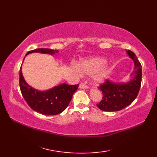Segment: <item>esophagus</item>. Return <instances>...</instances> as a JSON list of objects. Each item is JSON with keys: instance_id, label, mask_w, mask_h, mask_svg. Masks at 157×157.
<instances>
[{"instance_id": "34e87169", "label": "esophagus", "mask_w": 157, "mask_h": 157, "mask_svg": "<svg viewBox=\"0 0 157 157\" xmlns=\"http://www.w3.org/2000/svg\"><path fill=\"white\" fill-rule=\"evenodd\" d=\"M79 88H80V89H87V88H88V87L87 85H86L85 84L80 83L79 84Z\"/></svg>"}]
</instances>
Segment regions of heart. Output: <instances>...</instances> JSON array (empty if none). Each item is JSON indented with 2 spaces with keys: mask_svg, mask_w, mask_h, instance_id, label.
Wrapping results in <instances>:
<instances>
[{
  "mask_svg": "<svg viewBox=\"0 0 157 157\" xmlns=\"http://www.w3.org/2000/svg\"><path fill=\"white\" fill-rule=\"evenodd\" d=\"M105 59L96 57V58H92L91 59L80 61L78 64V68L73 67H72V69L77 73H80V72L83 74H92L101 67L105 63ZM105 77V71L101 70L100 71H98V73L94 75L93 79L95 82L99 84L103 81Z\"/></svg>",
  "mask_w": 157,
  "mask_h": 157,
  "instance_id": "obj_1",
  "label": "heart"
}]
</instances>
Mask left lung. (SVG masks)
Returning <instances> with one entry per match:
<instances>
[{"label": "left lung", "instance_id": "8db88e82", "mask_svg": "<svg viewBox=\"0 0 157 157\" xmlns=\"http://www.w3.org/2000/svg\"><path fill=\"white\" fill-rule=\"evenodd\" d=\"M134 62V70L131 75L132 79L126 83H115L106 80L99 89L103 94L101 101L97 104L103 111H117L126 107L135 100L139 93L141 83V65L134 52L126 51Z\"/></svg>", "mask_w": 157, "mask_h": 157}]
</instances>
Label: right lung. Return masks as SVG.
I'll list each match as a JSON object with an SVG mask.
<instances>
[{"instance_id": "right-lung-1", "label": "right lung", "mask_w": 157, "mask_h": 157, "mask_svg": "<svg viewBox=\"0 0 157 157\" xmlns=\"http://www.w3.org/2000/svg\"><path fill=\"white\" fill-rule=\"evenodd\" d=\"M33 52L54 54L58 50L48 48H38L29 51L26 55ZM20 87L22 96L33 110L45 115H55L63 112L67 107L73 95L78 89V84H61L46 91H39L28 84L23 78L21 66L20 70Z\"/></svg>"}]
</instances>
